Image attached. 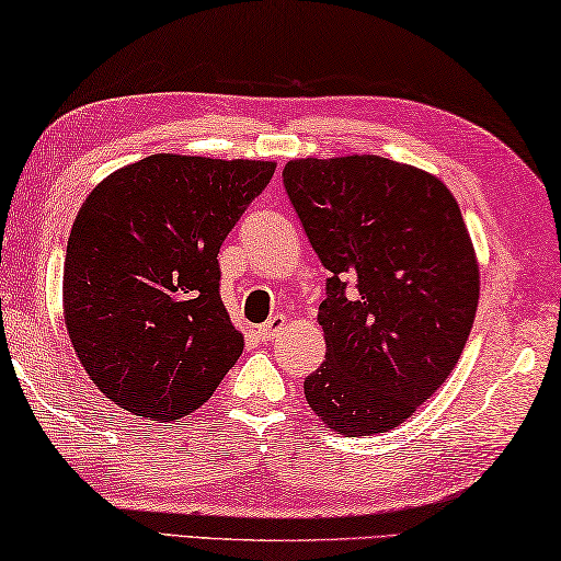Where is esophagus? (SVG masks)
Masks as SVG:
<instances>
[{
	"mask_svg": "<svg viewBox=\"0 0 561 561\" xmlns=\"http://www.w3.org/2000/svg\"><path fill=\"white\" fill-rule=\"evenodd\" d=\"M284 322H287V319H284V314H277V317H272L270 322H264L262 327H256V340L260 342H270V340H274V334L279 332V329L284 327Z\"/></svg>",
	"mask_w": 561,
	"mask_h": 561,
	"instance_id": "34e87169",
	"label": "esophagus"
}]
</instances>
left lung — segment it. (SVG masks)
Returning <instances> with one entry per match:
<instances>
[{
	"label": "left lung",
	"instance_id": "left-lung-1",
	"mask_svg": "<svg viewBox=\"0 0 561 561\" xmlns=\"http://www.w3.org/2000/svg\"><path fill=\"white\" fill-rule=\"evenodd\" d=\"M282 176L332 274L307 404L336 434L394 430L451 375L474 324L479 262L455 194L377 154L291 159Z\"/></svg>",
	"mask_w": 561,
	"mask_h": 561
}]
</instances>
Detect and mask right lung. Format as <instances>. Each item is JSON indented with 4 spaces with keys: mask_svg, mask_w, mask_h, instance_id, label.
<instances>
[{
    "mask_svg": "<svg viewBox=\"0 0 561 561\" xmlns=\"http://www.w3.org/2000/svg\"><path fill=\"white\" fill-rule=\"evenodd\" d=\"M274 162L152 154L89 192L61 279L65 324L96 389L152 422L192 414L244 350L219 297V247Z\"/></svg>",
    "mask_w": 561,
    "mask_h": 561,
    "instance_id": "1",
    "label": "right lung"
}]
</instances>
